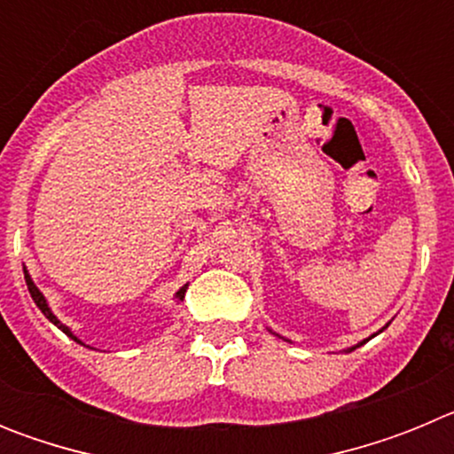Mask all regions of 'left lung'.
<instances>
[{
    "label": "left lung",
    "instance_id": "1",
    "mask_svg": "<svg viewBox=\"0 0 454 454\" xmlns=\"http://www.w3.org/2000/svg\"><path fill=\"white\" fill-rule=\"evenodd\" d=\"M364 343H366V340H362V343H359V346H364ZM359 346H356V348H359ZM350 350H355V348H350Z\"/></svg>",
    "mask_w": 454,
    "mask_h": 454
}]
</instances>
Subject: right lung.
<instances>
[{
    "label": "right lung",
    "mask_w": 454,
    "mask_h": 454,
    "mask_svg": "<svg viewBox=\"0 0 454 454\" xmlns=\"http://www.w3.org/2000/svg\"><path fill=\"white\" fill-rule=\"evenodd\" d=\"M24 279H27V288H29V293H31V298H34L35 307H38L40 311H43V314H45L47 318H50L51 323L56 325V327H59V330H61V332H66V334L70 336L72 340H77V343H82V340H79L77 336H74V334H72L70 330H67V327H66V325L61 323V320L56 318L54 314H51V309L47 307V300H45V295H43V293L38 291V286H35V284L31 282V277H29V272H27V270H24ZM184 295H186V286H182V288H179V291H177V300H184Z\"/></svg>",
    "instance_id": "right-lung-1"
}]
</instances>
